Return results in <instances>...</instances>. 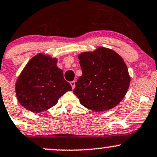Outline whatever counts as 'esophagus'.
Instances as JSON below:
<instances>
[{"instance_id": "obj_1", "label": "esophagus", "mask_w": 157, "mask_h": 157, "mask_svg": "<svg viewBox=\"0 0 157 157\" xmlns=\"http://www.w3.org/2000/svg\"><path fill=\"white\" fill-rule=\"evenodd\" d=\"M71 87H72V89H75V81H71Z\"/></svg>"}]
</instances>
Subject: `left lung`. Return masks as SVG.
Returning <instances> with one entry per match:
<instances>
[{
    "mask_svg": "<svg viewBox=\"0 0 157 157\" xmlns=\"http://www.w3.org/2000/svg\"><path fill=\"white\" fill-rule=\"evenodd\" d=\"M82 75L74 94L87 109L104 112L117 106L128 90L130 77L123 58L113 50L98 47L78 55Z\"/></svg>",
    "mask_w": 157,
    "mask_h": 157,
    "instance_id": "left-lung-1",
    "label": "left lung"
}]
</instances>
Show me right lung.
I'll return each mask as SVG.
<instances>
[{"label": "right lung", "instance_id": "obj_1", "mask_svg": "<svg viewBox=\"0 0 157 157\" xmlns=\"http://www.w3.org/2000/svg\"><path fill=\"white\" fill-rule=\"evenodd\" d=\"M58 59L40 53L27 63L15 82V94L26 109L34 113L47 111L62 95L71 91L56 65Z\"/></svg>", "mask_w": 157, "mask_h": 157}]
</instances>
